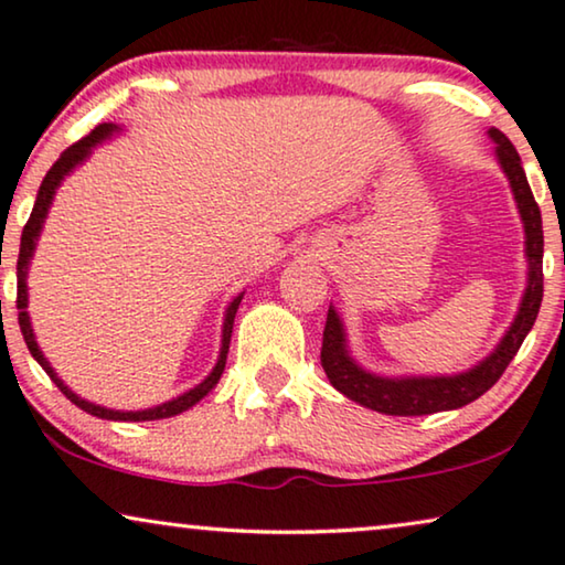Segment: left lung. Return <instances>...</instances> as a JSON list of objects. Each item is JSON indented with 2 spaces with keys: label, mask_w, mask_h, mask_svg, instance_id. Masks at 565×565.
Listing matches in <instances>:
<instances>
[{
  "label": "left lung",
  "mask_w": 565,
  "mask_h": 565,
  "mask_svg": "<svg viewBox=\"0 0 565 565\" xmlns=\"http://www.w3.org/2000/svg\"><path fill=\"white\" fill-rule=\"evenodd\" d=\"M488 137L495 141V157H499L501 170L507 172L524 224V255H527L530 270L516 318L499 345L468 372L452 374V377H380V374L361 370L351 359L343 320L330 307L326 330H322V370L338 393L364 408L385 413V416H428V413L462 408L499 382L509 361L516 356L519 345L535 326L540 305H543V216H540V206L530 191L514 145L499 129H488Z\"/></svg>",
  "instance_id": "8db88e82"
}]
</instances>
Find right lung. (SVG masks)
I'll use <instances>...</instances> for the list:
<instances>
[{
	"label": "right lung",
	"mask_w": 565,
	"mask_h": 565,
	"mask_svg": "<svg viewBox=\"0 0 565 565\" xmlns=\"http://www.w3.org/2000/svg\"><path fill=\"white\" fill-rule=\"evenodd\" d=\"M118 131L116 124H100L97 129H93L87 134V137H82L77 145H72L70 149H64L62 157L54 162V168L46 172V178H43L41 183V191L35 195V206L33 212H30V220L25 227H22V237H20V255H18V322H20V330H22V338H25L28 343V351L33 353V359L38 364L46 370V374L51 380H54V385L62 390V393L70 397V401L82 408L89 416H97V418H108V420H157V418H170V416H178V413H183L188 408H193L195 403L201 401V397L212 393L216 387V382H220L222 372H224V364H227V351H230V338H232V326H235V315H237V307L243 302V295H237L232 299L227 312H224V326H222V349H220V359H216V366L212 370V374L201 382V385H195L193 390H188V393L172 397V401L162 403V405H154V408H147V411H113V408H103V405H95L85 401V397H79L77 393H72L70 387L64 385L62 377L54 372V366L49 364V359L43 356V351L38 349L35 343V333H33V326H30V315H28V266H30V258H33L35 253V243L38 237H41V230H43V222H46V214L51 209V201H54L56 195V188L62 185V180L70 175V172L77 168L87 160L89 154H93V149L97 145H103L105 139L113 137V134Z\"/></svg>",
	"instance_id": "right-lung-1"
}]
</instances>
